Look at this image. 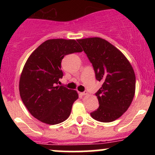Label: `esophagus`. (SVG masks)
<instances>
[{"mask_svg":"<svg viewBox=\"0 0 155 155\" xmlns=\"http://www.w3.org/2000/svg\"><path fill=\"white\" fill-rule=\"evenodd\" d=\"M80 94L81 95H86V94H87V91H83V92H81Z\"/></svg>","mask_w":155,"mask_h":155,"instance_id":"obj_1","label":"esophagus"}]
</instances>
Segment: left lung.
<instances>
[{"mask_svg": "<svg viewBox=\"0 0 155 155\" xmlns=\"http://www.w3.org/2000/svg\"><path fill=\"white\" fill-rule=\"evenodd\" d=\"M77 42L92 64L96 79L103 82L95 94L99 107L91 116L101 122L115 121L127 110L134 99V69L121 51L104 39L91 37Z\"/></svg>", "mask_w": 155, "mask_h": 155, "instance_id": "8db88e82", "label": "left lung"}]
</instances>
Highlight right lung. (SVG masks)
<instances>
[{"label": "right lung", "instance_id": "add662e5", "mask_svg": "<svg viewBox=\"0 0 155 155\" xmlns=\"http://www.w3.org/2000/svg\"><path fill=\"white\" fill-rule=\"evenodd\" d=\"M82 51L75 40L51 39L45 41L30 55L21 72L19 93L30 113L39 121L57 124L70 116L79 97L76 91L59 86L65 55Z\"/></svg>", "mask_w": 155, "mask_h": 155}]
</instances>
